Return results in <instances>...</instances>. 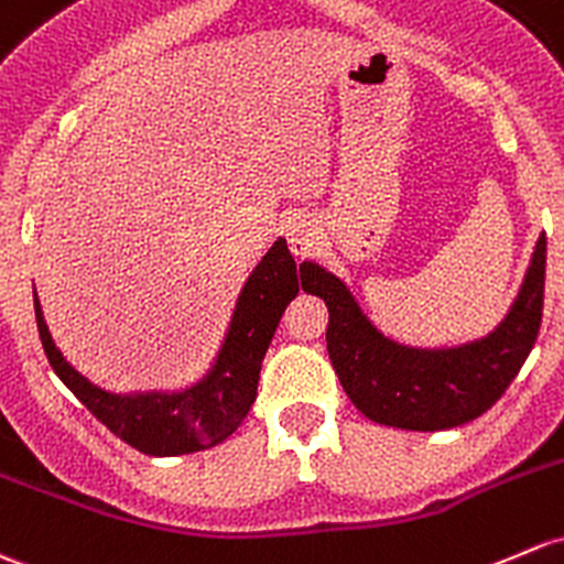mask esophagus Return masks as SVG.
<instances>
[{
    "mask_svg": "<svg viewBox=\"0 0 564 564\" xmlns=\"http://www.w3.org/2000/svg\"><path fill=\"white\" fill-rule=\"evenodd\" d=\"M286 240H289V248H292L294 257H305L313 246L311 218L302 216V213H294V216L286 221Z\"/></svg>",
    "mask_w": 564,
    "mask_h": 564,
    "instance_id": "34e87169",
    "label": "esophagus"
}]
</instances>
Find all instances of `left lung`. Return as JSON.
I'll list each match as a JSON object with an SVG mask.
<instances>
[{"label":"left lung","instance_id":"1","mask_svg":"<svg viewBox=\"0 0 564 564\" xmlns=\"http://www.w3.org/2000/svg\"><path fill=\"white\" fill-rule=\"evenodd\" d=\"M546 283V235L538 237L530 267L506 318L459 346H408L383 335L359 307L346 281L305 259L302 289L329 311L327 351L348 400L370 422L435 432L467 424L489 411L535 346Z\"/></svg>","mask_w":564,"mask_h":564}]
</instances>
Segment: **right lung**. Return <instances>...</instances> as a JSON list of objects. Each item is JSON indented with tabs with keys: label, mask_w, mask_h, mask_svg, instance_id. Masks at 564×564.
Instances as JSON below:
<instances>
[{
	"label": "right lung",
	"mask_w": 564,
	"mask_h": 564,
	"mask_svg": "<svg viewBox=\"0 0 564 564\" xmlns=\"http://www.w3.org/2000/svg\"><path fill=\"white\" fill-rule=\"evenodd\" d=\"M302 267L278 237L240 289L227 335L210 367L183 389L108 391L75 370L47 329L34 292L40 340L62 383L112 435L148 456H181L218 446L246 422L257 400L259 370L286 305L300 292Z\"/></svg>",
	"instance_id": "1"
}]
</instances>
